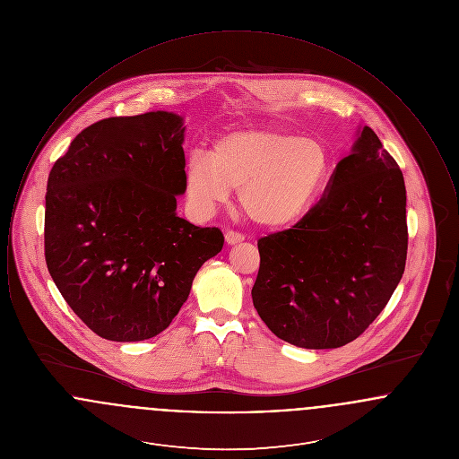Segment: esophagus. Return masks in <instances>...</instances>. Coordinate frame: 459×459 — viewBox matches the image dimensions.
I'll list each match as a JSON object with an SVG mask.
<instances>
[{"label": "esophagus", "instance_id": "1", "mask_svg": "<svg viewBox=\"0 0 459 459\" xmlns=\"http://www.w3.org/2000/svg\"><path fill=\"white\" fill-rule=\"evenodd\" d=\"M240 240H244V236L239 234V232H234V230L225 232V242H227V244H238Z\"/></svg>", "mask_w": 459, "mask_h": 459}]
</instances>
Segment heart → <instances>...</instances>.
<instances>
[{"mask_svg": "<svg viewBox=\"0 0 459 459\" xmlns=\"http://www.w3.org/2000/svg\"><path fill=\"white\" fill-rule=\"evenodd\" d=\"M332 156L311 137L275 129L220 135L210 154L189 156L187 193L204 213L239 187V206L255 223L285 229L305 219L327 187Z\"/></svg>", "mask_w": 459, "mask_h": 459, "instance_id": "heart-1", "label": "heart"}]
</instances>
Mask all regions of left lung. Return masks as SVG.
<instances>
[{"instance_id":"1","label":"left lung","mask_w":459,"mask_h":459,"mask_svg":"<svg viewBox=\"0 0 459 459\" xmlns=\"http://www.w3.org/2000/svg\"><path fill=\"white\" fill-rule=\"evenodd\" d=\"M258 251L253 305L279 339L333 350L368 328L399 284L408 251L403 172L370 127L358 131L315 208L258 240Z\"/></svg>"}]
</instances>
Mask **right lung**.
<instances>
[{
  "instance_id": "add662e5",
  "label": "right lung",
  "mask_w": 459,
  "mask_h": 459,
  "mask_svg": "<svg viewBox=\"0 0 459 459\" xmlns=\"http://www.w3.org/2000/svg\"><path fill=\"white\" fill-rule=\"evenodd\" d=\"M184 118L111 117L81 132L48 177L44 256L94 333L146 341L172 324L223 234L177 215L186 193Z\"/></svg>"
}]
</instances>
